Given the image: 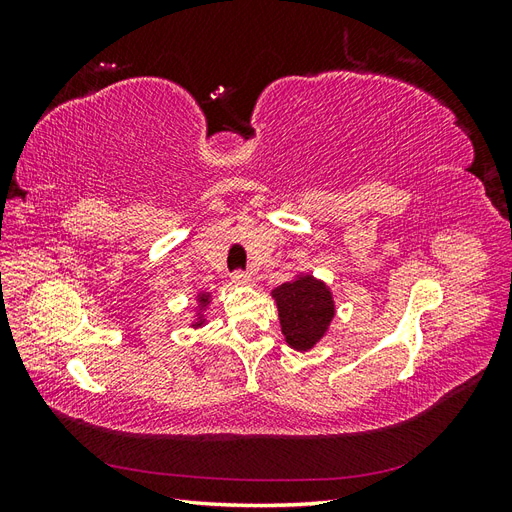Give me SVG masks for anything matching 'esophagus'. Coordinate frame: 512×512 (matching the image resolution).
<instances>
[{
    "label": "esophagus",
    "instance_id": "esophagus-1",
    "mask_svg": "<svg viewBox=\"0 0 512 512\" xmlns=\"http://www.w3.org/2000/svg\"><path fill=\"white\" fill-rule=\"evenodd\" d=\"M230 282L237 284V286H250L252 284V275L247 271H235L230 275Z\"/></svg>",
    "mask_w": 512,
    "mask_h": 512
}]
</instances>
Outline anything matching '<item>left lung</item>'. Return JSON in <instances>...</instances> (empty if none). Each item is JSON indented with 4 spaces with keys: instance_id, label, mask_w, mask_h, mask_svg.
<instances>
[{
    "instance_id": "8db88e82",
    "label": "left lung",
    "mask_w": 512,
    "mask_h": 512,
    "mask_svg": "<svg viewBox=\"0 0 512 512\" xmlns=\"http://www.w3.org/2000/svg\"><path fill=\"white\" fill-rule=\"evenodd\" d=\"M271 294L280 312L288 346L301 352L314 348L335 316L329 286L312 275H301L297 280L277 286Z\"/></svg>"
}]
</instances>
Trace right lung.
Wrapping results in <instances>:
<instances>
[{
	"instance_id": "right-lung-1",
	"label": "right lung",
	"mask_w": 512,
	"mask_h": 512,
	"mask_svg": "<svg viewBox=\"0 0 512 512\" xmlns=\"http://www.w3.org/2000/svg\"><path fill=\"white\" fill-rule=\"evenodd\" d=\"M198 303H200V307H207L209 305V292H200L198 294ZM205 320L203 318H200L198 322H194V327H200V324H203Z\"/></svg>"
}]
</instances>
